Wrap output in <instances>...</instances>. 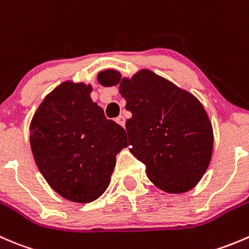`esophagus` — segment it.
<instances>
[{"mask_svg":"<svg viewBox=\"0 0 249 249\" xmlns=\"http://www.w3.org/2000/svg\"><path fill=\"white\" fill-rule=\"evenodd\" d=\"M116 122H117V124H119L124 125V124H125V119H124V115H120V116L116 119Z\"/></svg>","mask_w":249,"mask_h":249,"instance_id":"1","label":"esophagus"}]
</instances>
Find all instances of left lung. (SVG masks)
Returning a JSON list of instances; mask_svg holds the SVG:
<instances>
[{
  "instance_id": "obj_1",
  "label": "left lung",
  "mask_w": 249,
  "mask_h": 249,
  "mask_svg": "<svg viewBox=\"0 0 249 249\" xmlns=\"http://www.w3.org/2000/svg\"><path fill=\"white\" fill-rule=\"evenodd\" d=\"M98 81L120 86L132 112L125 122L129 150L145 164L150 181L169 194L191 190L207 171L213 150V128L197 98L150 70L132 78L105 70Z\"/></svg>"
}]
</instances>
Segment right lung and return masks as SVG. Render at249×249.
I'll use <instances>...</instances> for the list:
<instances>
[{
    "label": "right lung",
    "mask_w": 249,
    "mask_h": 249,
    "mask_svg": "<svg viewBox=\"0 0 249 249\" xmlns=\"http://www.w3.org/2000/svg\"><path fill=\"white\" fill-rule=\"evenodd\" d=\"M92 87L64 82L49 93L30 124L34 159L52 189L72 202L97 200L109 186L124 127L90 99Z\"/></svg>",
    "instance_id": "obj_1"
}]
</instances>
